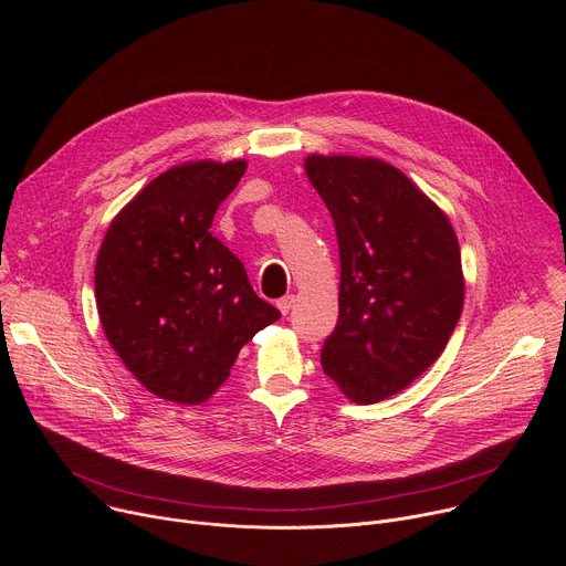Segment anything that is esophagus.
<instances>
[{
  "mask_svg": "<svg viewBox=\"0 0 566 566\" xmlns=\"http://www.w3.org/2000/svg\"><path fill=\"white\" fill-rule=\"evenodd\" d=\"M293 304H295V297H293V295H284V297L277 300V308L282 311V315H289V311L293 308Z\"/></svg>",
  "mask_w": 566,
  "mask_h": 566,
  "instance_id": "esophagus-1",
  "label": "esophagus"
}]
</instances>
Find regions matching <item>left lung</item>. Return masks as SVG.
Masks as SVG:
<instances>
[{"label":"left lung","mask_w":566,"mask_h":566,"mask_svg":"<svg viewBox=\"0 0 566 566\" xmlns=\"http://www.w3.org/2000/svg\"><path fill=\"white\" fill-rule=\"evenodd\" d=\"M304 168L340 249V308L322 369L354 402H378L446 349L463 308L459 241L448 217L382 160L313 154Z\"/></svg>","instance_id":"left-lung-1"}]
</instances>
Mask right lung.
Listing matches in <instances>:
<instances>
[{"label":"right lung","instance_id":"right-lung-1","mask_svg":"<svg viewBox=\"0 0 566 566\" xmlns=\"http://www.w3.org/2000/svg\"><path fill=\"white\" fill-rule=\"evenodd\" d=\"M247 160H197L147 184L112 221L96 260V302L109 345L156 396L203 402L239 349L280 319L212 237Z\"/></svg>","mask_w":566,"mask_h":566}]
</instances>
